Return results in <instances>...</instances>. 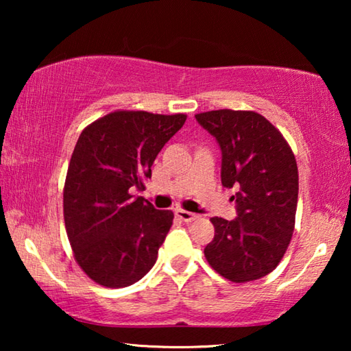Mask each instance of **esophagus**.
<instances>
[{
	"label": "esophagus",
	"mask_w": 351,
	"mask_h": 351,
	"mask_svg": "<svg viewBox=\"0 0 351 351\" xmlns=\"http://www.w3.org/2000/svg\"><path fill=\"white\" fill-rule=\"evenodd\" d=\"M176 215H178V218H181L182 221H186V223L193 221V219L198 218L197 213H192V212H187V210H182V209H178Z\"/></svg>",
	"instance_id": "esophagus-1"
}]
</instances>
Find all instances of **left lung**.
<instances>
[{"instance_id":"left-lung-1","label":"left lung","mask_w":351,"mask_h":351,"mask_svg":"<svg viewBox=\"0 0 351 351\" xmlns=\"http://www.w3.org/2000/svg\"><path fill=\"white\" fill-rule=\"evenodd\" d=\"M221 148V184L235 189V219L213 217L209 265L235 283L268 276L293 237L299 195L294 153L282 133L255 111L217 110L195 114Z\"/></svg>"}]
</instances>
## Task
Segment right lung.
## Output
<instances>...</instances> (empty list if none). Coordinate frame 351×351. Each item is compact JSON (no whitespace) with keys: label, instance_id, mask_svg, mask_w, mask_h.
<instances>
[{"label":"right lung","instance_id":"right-lung-1","mask_svg":"<svg viewBox=\"0 0 351 351\" xmlns=\"http://www.w3.org/2000/svg\"><path fill=\"white\" fill-rule=\"evenodd\" d=\"M186 119L114 111L79 136L64 181V226L77 263L102 287H130L156 263L173 212L132 192L145 189L158 153Z\"/></svg>","mask_w":351,"mask_h":351}]
</instances>
